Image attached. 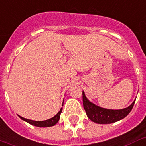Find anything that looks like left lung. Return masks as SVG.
<instances>
[{"label":"left lung","instance_id":"8db88e82","mask_svg":"<svg viewBox=\"0 0 146 146\" xmlns=\"http://www.w3.org/2000/svg\"><path fill=\"white\" fill-rule=\"evenodd\" d=\"M82 100L83 106L88 117L90 120L98 124H111L121 120L128 116V113L131 111L135 102L134 100L131 105L124 109L111 110L103 108L90 102L85 96L84 91H82Z\"/></svg>","mask_w":146,"mask_h":146}]
</instances>
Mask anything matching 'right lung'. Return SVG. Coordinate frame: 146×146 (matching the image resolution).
I'll return each instance as SVG.
<instances>
[{"mask_svg":"<svg viewBox=\"0 0 146 146\" xmlns=\"http://www.w3.org/2000/svg\"><path fill=\"white\" fill-rule=\"evenodd\" d=\"M62 106H63V104H62ZM62 111V108L60 109V111H58V113L57 114L53 117L52 118L49 119L47 120L44 121H34V120H30V119H25L24 117L19 116L22 120L26 121L27 122L29 123V124L33 125L34 126H37V127H43V128H45V127H51V126H53L58 122L60 119V114Z\"/></svg>","mask_w":146,"mask_h":146,"instance_id":"add662e5","label":"right lung"}]
</instances>
